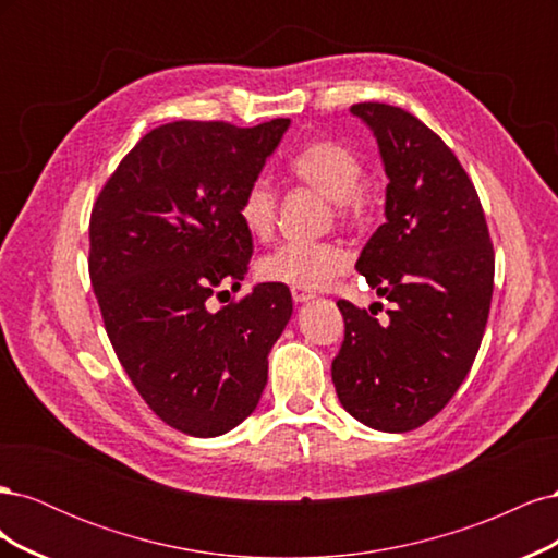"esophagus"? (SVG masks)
<instances>
[{
  "label": "esophagus",
  "instance_id": "esophagus-1",
  "mask_svg": "<svg viewBox=\"0 0 558 558\" xmlns=\"http://www.w3.org/2000/svg\"><path fill=\"white\" fill-rule=\"evenodd\" d=\"M291 295H293V302H310L314 298V293L305 289H291Z\"/></svg>",
  "mask_w": 558,
  "mask_h": 558
}]
</instances>
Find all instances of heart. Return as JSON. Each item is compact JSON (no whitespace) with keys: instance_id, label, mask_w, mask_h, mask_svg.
Returning <instances> with one entry per match:
<instances>
[{"instance_id":"1","label":"heart","mask_w":558,"mask_h":558,"mask_svg":"<svg viewBox=\"0 0 558 558\" xmlns=\"http://www.w3.org/2000/svg\"><path fill=\"white\" fill-rule=\"evenodd\" d=\"M289 170L298 181L326 195L340 221L361 223L369 216V195L363 189L365 165L349 146L332 140L310 142L291 156ZM277 205L279 195L272 183L251 181L238 207L244 230L267 240L277 223ZM349 265V251L335 242H286L258 260V277L291 289L316 291L347 272Z\"/></svg>"}]
</instances>
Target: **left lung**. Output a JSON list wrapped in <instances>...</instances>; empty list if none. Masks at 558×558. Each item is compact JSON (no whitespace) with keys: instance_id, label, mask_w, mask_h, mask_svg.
Segmentation results:
<instances>
[{"instance_id":"left-lung-1","label":"left lung","mask_w":558,"mask_h":558,"mask_svg":"<svg viewBox=\"0 0 558 558\" xmlns=\"http://www.w3.org/2000/svg\"><path fill=\"white\" fill-rule=\"evenodd\" d=\"M351 111L375 132L388 177L386 223L356 269L391 310L375 318L337 302L344 342L332 384L361 424L408 433L445 408L477 356L494 293V244L475 185L428 125L391 105L361 102Z\"/></svg>"}]
</instances>
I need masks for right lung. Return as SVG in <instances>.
Masks as SVG:
<instances>
[{"mask_svg": "<svg viewBox=\"0 0 558 558\" xmlns=\"http://www.w3.org/2000/svg\"><path fill=\"white\" fill-rule=\"evenodd\" d=\"M289 123L160 125L93 205L88 272L111 347L148 408L185 435H223L256 410L267 353L293 312L283 283L209 310L248 272L240 197Z\"/></svg>", "mask_w": 558, "mask_h": 558, "instance_id": "add662e5", "label": "right lung"}]
</instances>
